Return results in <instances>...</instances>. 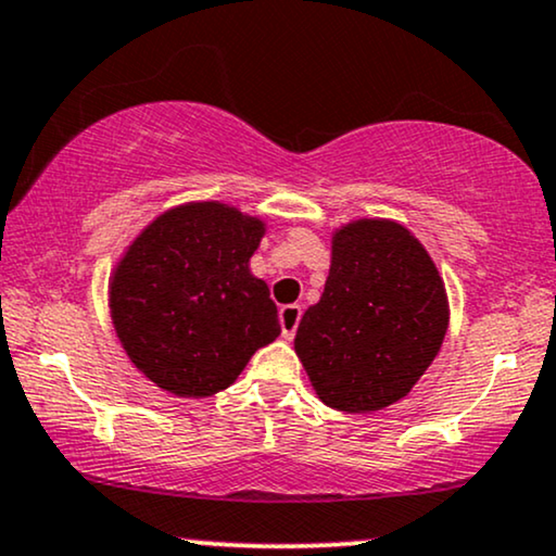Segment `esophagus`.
<instances>
[{"label": "esophagus", "mask_w": 556, "mask_h": 556, "mask_svg": "<svg viewBox=\"0 0 556 556\" xmlns=\"http://www.w3.org/2000/svg\"><path fill=\"white\" fill-rule=\"evenodd\" d=\"M300 318H302L300 305H285L282 311H279V326H282V336L287 341H290L294 336V330H298Z\"/></svg>", "instance_id": "obj_1"}]
</instances>
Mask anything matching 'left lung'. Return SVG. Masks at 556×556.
<instances>
[{
  "label": "left lung",
  "instance_id": "obj_1",
  "mask_svg": "<svg viewBox=\"0 0 556 556\" xmlns=\"http://www.w3.org/2000/svg\"><path fill=\"white\" fill-rule=\"evenodd\" d=\"M446 328V285L426 245L390 217H356L330 233L326 287L294 354L320 403L371 413L413 390Z\"/></svg>",
  "mask_w": 556,
  "mask_h": 556
}]
</instances>
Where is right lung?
<instances>
[{
    "instance_id": "right-lung-1",
    "label": "right lung",
    "mask_w": 556,
    "mask_h": 556,
    "mask_svg": "<svg viewBox=\"0 0 556 556\" xmlns=\"http://www.w3.org/2000/svg\"><path fill=\"white\" fill-rule=\"evenodd\" d=\"M266 220L217 200L164 210L110 274L108 302L125 354L179 397L230 388L279 330L277 305L251 256Z\"/></svg>"
}]
</instances>
